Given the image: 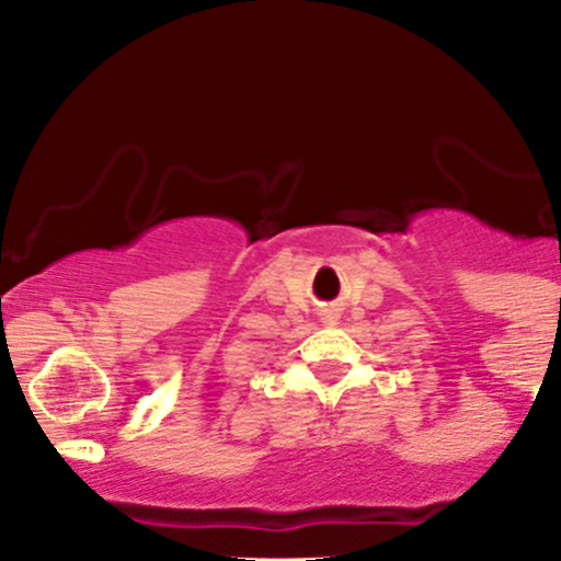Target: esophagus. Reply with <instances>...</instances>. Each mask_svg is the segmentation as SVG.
Returning <instances> with one entry per match:
<instances>
[{
	"label": "esophagus",
	"instance_id": "34e87169",
	"mask_svg": "<svg viewBox=\"0 0 561 561\" xmlns=\"http://www.w3.org/2000/svg\"><path fill=\"white\" fill-rule=\"evenodd\" d=\"M321 321H324V324H334V321H337V313H334V311H321Z\"/></svg>",
	"mask_w": 561,
	"mask_h": 561
}]
</instances>
